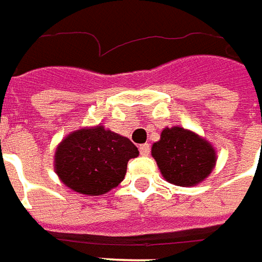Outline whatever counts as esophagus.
<instances>
[{
	"label": "esophagus",
	"mask_w": 262,
	"mask_h": 262,
	"mask_svg": "<svg viewBox=\"0 0 262 262\" xmlns=\"http://www.w3.org/2000/svg\"><path fill=\"white\" fill-rule=\"evenodd\" d=\"M139 152L142 156H148L150 152V146L149 144H144V145H139Z\"/></svg>",
	"instance_id": "obj_1"
}]
</instances>
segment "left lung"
Returning <instances> with one entry per match:
<instances>
[{"mask_svg":"<svg viewBox=\"0 0 262 262\" xmlns=\"http://www.w3.org/2000/svg\"><path fill=\"white\" fill-rule=\"evenodd\" d=\"M152 158L163 179L180 187L202 183L212 173L217 159L209 141L177 125L163 128L159 141L152 145Z\"/></svg>","mask_w":262,"mask_h":262,"instance_id":"left-lung-1","label":"left lung"}]
</instances>
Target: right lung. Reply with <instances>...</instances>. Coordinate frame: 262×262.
Returning <instances> with one entry per match:
<instances>
[{"instance_id": "add662e5", "label": "right lung", "mask_w": 262, "mask_h": 262, "mask_svg": "<svg viewBox=\"0 0 262 262\" xmlns=\"http://www.w3.org/2000/svg\"><path fill=\"white\" fill-rule=\"evenodd\" d=\"M138 155L128 138L102 124L82 127L57 145L54 170L72 191L102 195L124 180L128 160Z\"/></svg>"}]
</instances>
